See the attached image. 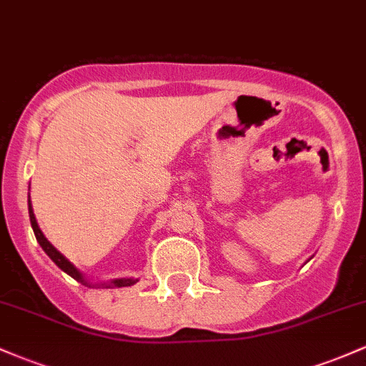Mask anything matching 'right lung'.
<instances>
[{
	"instance_id": "add662e5",
	"label": "right lung",
	"mask_w": 366,
	"mask_h": 366,
	"mask_svg": "<svg viewBox=\"0 0 366 366\" xmlns=\"http://www.w3.org/2000/svg\"><path fill=\"white\" fill-rule=\"evenodd\" d=\"M29 217H31V225H32V230H34V236L37 239V242H39V246L44 249V253L48 254L49 258H51L53 262L56 263V267L61 268V270L65 272V274H69L70 277H72V279L79 280V282H81V284L89 285V287H91L92 284L87 282V280L84 279V275L81 274V272H79L77 268H75L74 264L70 263L69 259H66L65 256H63L60 251H58L56 247H54L51 242H49L48 239L44 237V234L41 232L39 225H37V220H36V217H34V209H32L31 197H29ZM136 282H137V279H115V280H112V282H104L102 285H103V287H129V285H134Z\"/></svg>"
}]
</instances>
